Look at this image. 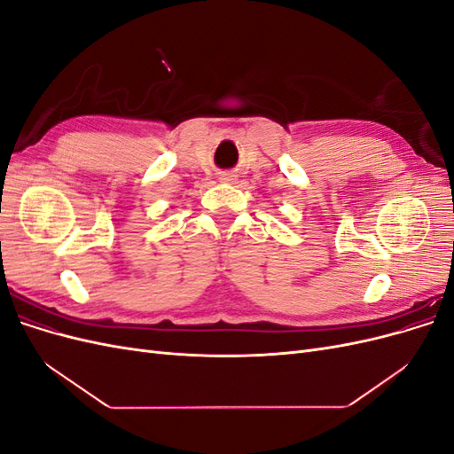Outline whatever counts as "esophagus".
Returning <instances> with one entry per match:
<instances>
[{
  "label": "esophagus",
  "instance_id": "obj_1",
  "mask_svg": "<svg viewBox=\"0 0 454 454\" xmlns=\"http://www.w3.org/2000/svg\"><path fill=\"white\" fill-rule=\"evenodd\" d=\"M222 180L223 182H231V180H235V176H232V174H222Z\"/></svg>",
  "mask_w": 454,
  "mask_h": 454
}]
</instances>
